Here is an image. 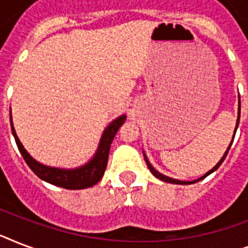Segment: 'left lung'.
Listing matches in <instances>:
<instances>
[{
    "label": "left lung",
    "mask_w": 248,
    "mask_h": 248,
    "mask_svg": "<svg viewBox=\"0 0 248 248\" xmlns=\"http://www.w3.org/2000/svg\"><path fill=\"white\" fill-rule=\"evenodd\" d=\"M239 117H241V99H239V96H238V117H237V124H235L234 134H233V139H232L231 144H229V147H228V149H227V151H225V153H224V155H223V157H221V159H220L219 162L216 163V165L214 166V167H212L211 170H210V171H207V172L204 173L203 176L198 177V179H197V180H193V181H183V180H177V179H172V177H170V176H166V175H163V173H161V172H159V171H157V170H155V167H153V166H152V163L149 162V159L147 158V155H145V153H144V152H143L144 158H145V162H147L148 169H149V171H151V172L153 173V175H155V177H157V179H159V180L165 181V183H171V184L186 185V184H194V183H197V181L203 180L204 177L208 176V175H210V173H212V172H214V171H216V170L219 169L220 165H221V163H223V161H224V159H225V157H227L228 152H229V149H231V147H232V143H233V140H234L235 131H237V128H238V124H239Z\"/></svg>",
    "instance_id": "8db88e82"
}]
</instances>
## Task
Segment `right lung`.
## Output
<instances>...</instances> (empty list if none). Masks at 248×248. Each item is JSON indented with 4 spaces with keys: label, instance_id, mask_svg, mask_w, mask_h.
<instances>
[{
    "label": "right lung",
    "instance_id": "add662e5",
    "mask_svg": "<svg viewBox=\"0 0 248 248\" xmlns=\"http://www.w3.org/2000/svg\"><path fill=\"white\" fill-rule=\"evenodd\" d=\"M124 121H126V114H122V116L117 117L116 120H113L104 128L95 155L85 165L76 167V169H60V167H52V166L38 162L27 152V149L23 147V144L20 143V140L17 138L15 128H14L11 108H10V124H11L13 136L16 141L17 149L23 155L27 165L29 166V169L32 170L41 180L65 189H86L93 186L96 183L100 181V179L104 175L105 169H107L110 144H112L118 128L124 124Z\"/></svg>",
    "mask_w": 248,
    "mask_h": 248
}]
</instances>
